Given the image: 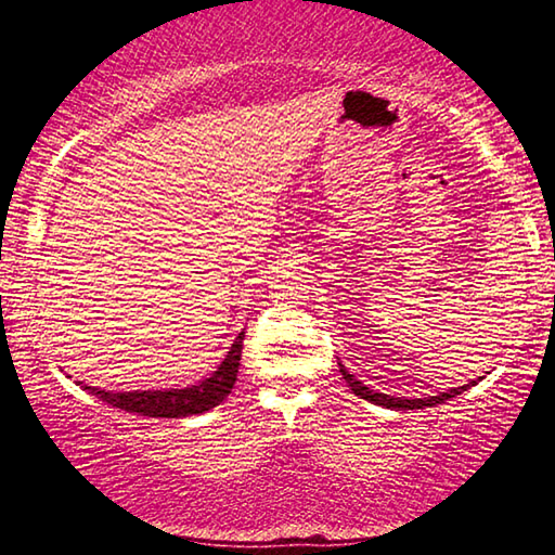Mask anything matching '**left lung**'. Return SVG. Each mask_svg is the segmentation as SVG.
I'll list each match as a JSON object with an SVG mask.
<instances>
[{"label": "left lung", "mask_w": 555, "mask_h": 555, "mask_svg": "<svg viewBox=\"0 0 555 555\" xmlns=\"http://www.w3.org/2000/svg\"><path fill=\"white\" fill-rule=\"evenodd\" d=\"M340 364V362H337ZM340 374L343 379L347 382V387L354 391V397H360L370 403H377V406L384 409H393V411H413V409H426V406H436V403H446L448 399L457 397V393L467 391L469 387H475L477 382H467L465 387H455V389H448V391H440L438 397H424V399H406V397H389V393H382V391H374L370 387H364L360 379H354V374H350L345 370V364H340Z\"/></svg>", "instance_id": "obj_1"}]
</instances>
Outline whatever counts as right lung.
<instances>
[{
    "mask_svg": "<svg viewBox=\"0 0 555 555\" xmlns=\"http://www.w3.org/2000/svg\"><path fill=\"white\" fill-rule=\"evenodd\" d=\"M244 331L234 337L230 352L224 354L220 367L215 370L208 379L183 389H146V391H105L95 387H82L98 399L112 403L121 411L139 413L149 418H183L205 413L218 406L230 397V391L237 382L240 357H242Z\"/></svg>",
    "mask_w": 555,
    "mask_h": 555,
    "instance_id": "1",
    "label": "right lung"
}]
</instances>
